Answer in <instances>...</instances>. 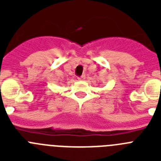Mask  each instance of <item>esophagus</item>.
I'll return each instance as SVG.
<instances>
[{"instance_id": "obj_1", "label": "esophagus", "mask_w": 161, "mask_h": 161, "mask_svg": "<svg viewBox=\"0 0 161 161\" xmlns=\"http://www.w3.org/2000/svg\"><path fill=\"white\" fill-rule=\"evenodd\" d=\"M85 75H82L81 76H80V77H78V80H85Z\"/></svg>"}]
</instances>
